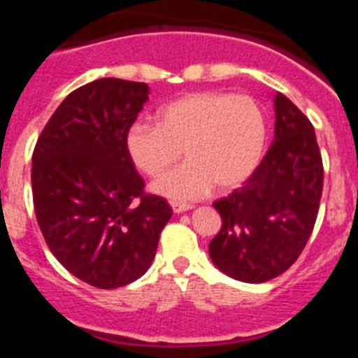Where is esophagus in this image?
I'll return each instance as SVG.
<instances>
[{
    "label": "esophagus",
    "instance_id": "obj_1",
    "mask_svg": "<svg viewBox=\"0 0 358 358\" xmlns=\"http://www.w3.org/2000/svg\"><path fill=\"white\" fill-rule=\"evenodd\" d=\"M170 206H172L173 213H182V211H188L194 208L192 204H186V202H177V201L170 202Z\"/></svg>",
    "mask_w": 358,
    "mask_h": 358
}]
</instances>
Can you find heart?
<instances>
[{
  "instance_id": "heart-1",
  "label": "heart",
  "mask_w": 358,
  "mask_h": 358,
  "mask_svg": "<svg viewBox=\"0 0 358 358\" xmlns=\"http://www.w3.org/2000/svg\"><path fill=\"white\" fill-rule=\"evenodd\" d=\"M267 143V116L248 94L194 93L164 106L157 123H134L125 148L134 166L157 177L182 154L186 163L154 182V192L194 201L211 188L242 185L260 164Z\"/></svg>"
}]
</instances>
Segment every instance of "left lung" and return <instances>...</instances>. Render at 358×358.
<instances>
[{
  "label": "left lung",
  "instance_id": "left-lung-1",
  "mask_svg": "<svg viewBox=\"0 0 358 358\" xmlns=\"http://www.w3.org/2000/svg\"><path fill=\"white\" fill-rule=\"evenodd\" d=\"M274 141L242 188L213 202L222 227L210 258L245 283L280 276L308 242L322 194V159L314 125L285 94L274 96Z\"/></svg>",
  "mask_w": 358,
  "mask_h": 358
}]
</instances>
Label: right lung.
<instances>
[{
  "mask_svg": "<svg viewBox=\"0 0 358 358\" xmlns=\"http://www.w3.org/2000/svg\"><path fill=\"white\" fill-rule=\"evenodd\" d=\"M148 85L98 78L62 100L31 156V195L50 251L73 276L118 289L143 276L172 208L145 194L125 136Z\"/></svg>",
  "mask_w": 358,
  "mask_h": 358,
  "instance_id": "obj_1",
  "label": "right lung"
}]
</instances>
